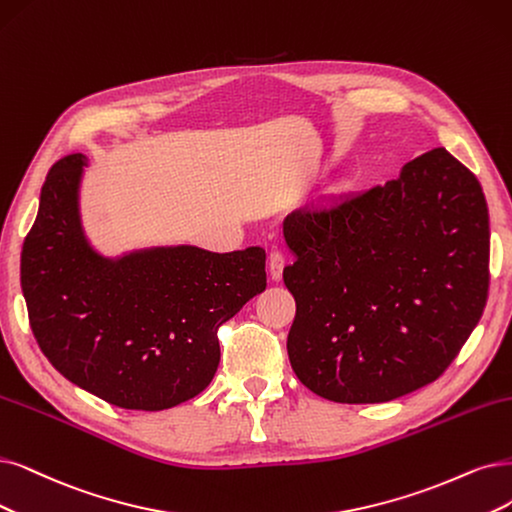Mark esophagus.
I'll use <instances>...</instances> for the list:
<instances>
[{
	"mask_svg": "<svg viewBox=\"0 0 512 512\" xmlns=\"http://www.w3.org/2000/svg\"><path fill=\"white\" fill-rule=\"evenodd\" d=\"M270 278L274 282H278L282 278V270H285V255H282L280 251H274L270 253Z\"/></svg>",
	"mask_w": 512,
	"mask_h": 512,
	"instance_id": "obj_1",
	"label": "esophagus"
}]
</instances>
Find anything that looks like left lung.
Wrapping results in <instances>:
<instances>
[{
	"label": "left lung",
	"instance_id": "left-lung-1",
	"mask_svg": "<svg viewBox=\"0 0 512 512\" xmlns=\"http://www.w3.org/2000/svg\"><path fill=\"white\" fill-rule=\"evenodd\" d=\"M297 257L287 337L299 382L335 403H386L451 365L489 289L481 183L437 147L365 194L306 204L282 223Z\"/></svg>",
	"mask_w": 512,
	"mask_h": 512
}]
</instances>
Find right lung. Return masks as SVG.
Segmentation results:
<instances>
[{"label": "right lung", "instance_id": "1", "mask_svg": "<svg viewBox=\"0 0 512 512\" xmlns=\"http://www.w3.org/2000/svg\"><path fill=\"white\" fill-rule=\"evenodd\" d=\"M86 164L73 154L50 168L23 244L31 331L71 384L122 409H170L211 384L217 329L266 289V251L179 244L105 257L82 227Z\"/></svg>", "mask_w": 512, "mask_h": 512}]
</instances>
